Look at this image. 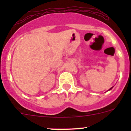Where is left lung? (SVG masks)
<instances>
[{
    "label": "left lung",
    "mask_w": 131,
    "mask_h": 131,
    "mask_svg": "<svg viewBox=\"0 0 131 131\" xmlns=\"http://www.w3.org/2000/svg\"><path fill=\"white\" fill-rule=\"evenodd\" d=\"M113 88V87H112V88H110V89H108V91H110V90H111V89H112V88Z\"/></svg>",
    "instance_id": "obj_1"
}]
</instances>
